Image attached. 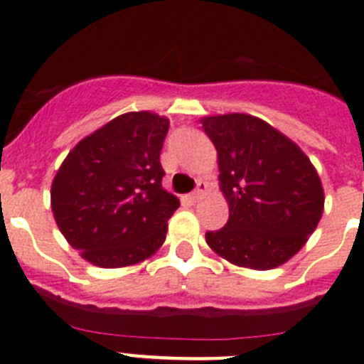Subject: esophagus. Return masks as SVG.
I'll use <instances>...</instances> for the list:
<instances>
[{
    "label": "esophagus",
    "instance_id": "1",
    "mask_svg": "<svg viewBox=\"0 0 364 364\" xmlns=\"http://www.w3.org/2000/svg\"><path fill=\"white\" fill-rule=\"evenodd\" d=\"M205 191H208V184H205V182H202V180H200V182H198V184H197V189H195V191H193L191 195H189V200H191V202H198Z\"/></svg>",
    "mask_w": 364,
    "mask_h": 364
}]
</instances>
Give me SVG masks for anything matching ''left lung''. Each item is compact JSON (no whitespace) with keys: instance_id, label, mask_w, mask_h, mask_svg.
Segmentation results:
<instances>
[{"instance_id":"obj_1","label":"left lung","mask_w":364,"mask_h":364,"mask_svg":"<svg viewBox=\"0 0 364 364\" xmlns=\"http://www.w3.org/2000/svg\"><path fill=\"white\" fill-rule=\"evenodd\" d=\"M217 149L226 226L205 242L240 268L273 269L299 253L323 217L324 189L304 151L268 122L228 112L200 118Z\"/></svg>"}]
</instances>
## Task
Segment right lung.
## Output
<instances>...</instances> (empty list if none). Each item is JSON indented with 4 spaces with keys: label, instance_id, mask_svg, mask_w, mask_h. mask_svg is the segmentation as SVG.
I'll return each mask as SVG.
<instances>
[{
    "label": "right lung",
    "instance_id": "right-lung-1",
    "mask_svg": "<svg viewBox=\"0 0 364 364\" xmlns=\"http://www.w3.org/2000/svg\"><path fill=\"white\" fill-rule=\"evenodd\" d=\"M169 120L133 111L82 138L50 186L54 220L80 257L100 268L149 259L180 200L162 188L160 151Z\"/></svg>",
    "mask_w": 364,
    "mask_h": 364
}]
</instances>
